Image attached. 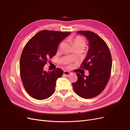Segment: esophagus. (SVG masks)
<instances>
[{
    "instance_id": "esophagus-1",
    "label": "esophagus",
    "mask_w": 130,
    "mask_h": 130,
    "mask_svg": "<svg viewBox=\"0 0 130 130\" xmlns=\"http://www.w3.org/2000/svg\"><path fill=\"white\" fill-rule=\"evenodd\" d=\"M70 74H71V73L68 72V71H66H66H64V72H63V75L66 76H68Z\"/></svg>"
}]
</instances>
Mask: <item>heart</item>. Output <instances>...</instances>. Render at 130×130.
Wrapping results in <instances>:
<instances>
[{
  "label": "heart",
  "instance_id": "b5f03b06",
  "mask_svg": "<svg viewBox=\"0 0 130 130\" xmlns=\"http://www.w3.org/2000/svg\"><path fill=\"white\" fill-rule=\"evenodd\" d=\"M71 41L73 43L74 47L75 46H82L85 48L86 45V42L84 37L80 36H77L73 38Z\"/></svg>",
  "mask_w": 130,
  "mask_h": 130
}]
</instances>
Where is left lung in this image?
I'll return each mask as SVG.
<instances>
[{
  "mask_svg": "<svg viewBox=\"0 0 130 130\" xmlns=\"http://www.w3.org/2000/svg\"><path fill=\"white\" fill-rule=\"evenodd\" d=\"M89 41V49L81 68L89 70V75L76 73L77 80L73 83L75 92L85 99H90L104 90L111 76L112 56L106 43L92 31H78Z\"/></svg>",
  "mask_w": 130,
  "mask_h": 130,
  "instance_id": "8db88e82",
  "label": "left lung"
}]
</instances>
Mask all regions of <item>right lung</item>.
Segmentation results:
<instances>
[{"label": "right lung", "instance_id": "obj_1", "mask_svg": "<svg viewBox=\"0 0 130 130\" xmlns=\"http://www.w3.org/2000/svg\"><path fill=\"white\" fill-rule=\"evenodd\" d=\"M70 34L42 30L26 44L21 56L19 68L23 86L31 97L44 100L54 93L56 81L63 71L57 68L47 72L43 68L48 59L56 55L60 43Z\"/></svg>", "mask_w": 130, "mask_h": 130}]
</instances>
